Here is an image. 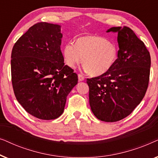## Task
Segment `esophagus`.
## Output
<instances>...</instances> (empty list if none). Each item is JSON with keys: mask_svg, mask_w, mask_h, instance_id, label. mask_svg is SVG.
Masks as SVG:
<instances>
[{"mask_svg": "<svg viewBox=\"0 0 158 158\" xmlns=\"http://www.w3.org/2000/svg\"><path fill=\"white\" fill-rule=\"evenodd\" d=\"M77 76H78L79 81H84V79H85V77H84L83 75L78 74V75H77Z\"/></svg>", "mask_w": 158, "mask_h": 158, "instance_id": "34e87169", "label": "esophagus"}]
</instances>
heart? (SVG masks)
<instances>
[{"instance_id": "b5f03b06", "label": "heart", "mask_w": 158, "mask_h": 158, "mask_svg": "<svg viewBox=\"0 0 158 158\" xmlns=\"http://www.w3.org/2000/svg\"><path fill=\"white\" fill-rule=\"evenodd\" d=\"M62 55L69 68H75L83 61L84 70L98 76L114 66L118 57V48L115 43L103 36L88 35L77 39L75 44L67 43Z\"/></svg>"}]
</instances>
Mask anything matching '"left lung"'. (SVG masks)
I'll return each instance as SVG.
<instances>
[{
	"mask_svg": "<svg viewBox=\"0 0 158 158\" xmlns=\"http://www.w3.org/2000/svg\"><path fill=\"white\" fill-rule=\"evenodd\" d=\"M117 32L118 57L100 76L87 79L91 111L99 120L114 122L129 116L148 89L151 59L144 42L127 27H111Z\"/></svg>",
	"mask_w": 158,
	"mask_h": 158,
	"instance_id": "left-lung-1",
	"label": "left lung"
}]
</instances>
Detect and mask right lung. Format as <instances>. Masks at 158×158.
I'll return each mask as SVG.
<instances>
[{
	"label": "right lung",
	"instance_id": "add662e5",
	"mask_svg": "<svg viewBox=\"0 0 158 158\" xmlns=\"http://www.w3.org/2000/svg\"><path fill=\"white\" fill-rule=\"evenodd\" d=\"M60 26L36 23L15 43L11 52V80L15 96L34 117L55 119L63 113L68 95L77 75L64 65Z\"/></svg>",
	"mask_w": 158,
	"mask_h": 158
}]
</instances>
